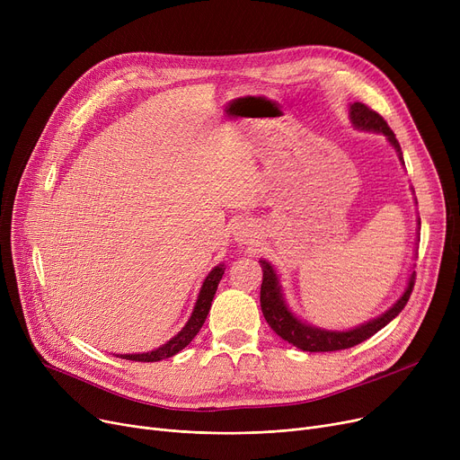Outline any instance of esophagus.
<instances>
[{
	"label": "esophagus",
	"instance_id": "1",
	"mask_svg": "<svg viewBox=\"0 0 460 460\" xmlns=\"http://www.w3.org/2000/svg\"><path fill=\"white\" fill-rule=\"evenodd\" d=\"M236 234H238V236H243V238H244V236H248V231H246V229H243V231H238Z\"/></svg>",
	"mask_w": 460,
	"mask_h": 460
}]
</instances>
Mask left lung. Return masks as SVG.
<instances>
[{
	"instance_id": "obj_1",
	"label": "left lung",
	"mask_w": 460,
	"mask_h": 460,
	"mask_svg": "<svg viewBox=\"0 0 460 460\" xmlns=\"http://www.w3.org/2000/svg\"><path fill=\"white\" fill-rule=\"evenodd\" d=\"M350 120L352 125L359 130H369L376 134H384L388 137V141L394 145V149L399 153V160L402 162V153H401V145L388 127V123L373 110H369L366 104L354 102L350 106ZM404 164V162H402ZM262 264V285H261V309L262 315L267 319L269 326L285 340L287 343L295 345L300 350L305 352H333V350H345L350 347H356L359 343H364L369 340L371 335H375L378 330H382L385 324L392 323L402 307L406 305L410 293H412L414 287V274L410 276L408 285L404 288L402 296L380 315L378 319H373L366 324H361L354 330L349 332H333V330H321L315 326H309L302 321H298L291 311H288L283 295H281V285L278 281L276 270L272 269V264L267 261H259Z\"/></svg>"
}]
</instances>
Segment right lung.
I'll list each match as a JSON object with an SVG mask.
<instances>
[{
  "label": "right lung",
  "instance_id": "add662e5",
  "mask_svg": "<svg viewBox=\"0 0 460 460\" xmlns=\"http://www.w3.org/2000/svg\"><path fill=\"white\" fill-rule=\"evenodd\" d=\"M226 272V267L224 262L217 264V267H214L208 276L205 278L203 285H201V291H199V296H198V302L196 305H193V311L191 315L188 319V323L184 324V328L173 335L172 340H169L167 343H164L162 347L155 349V350H149V352H137V354H117V358H123V359H132V361H160V359H165V358H172L175 356L177 352H181L193 337H196L208 315V309L212 305V298L216 295V288H217V283H220L222 276Z\"/></svg>",
  "mask_w": 460,
  "mask_h": 460
}]
</instances>
